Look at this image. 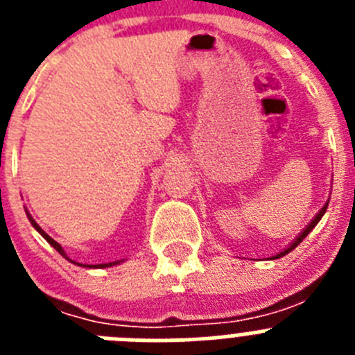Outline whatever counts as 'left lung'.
Listing matches in <instances>:
<instances>
[{
  "mask_svg": "<svg viewBox=\"0 0 355 355\" xmlns=\"http://www.w3.org/2000/svg\"><path fill=\"white\" fill-rule=\"evenodd\" d=\"M327 206H329V202H325V206H324V208L320 209V211H318V215H316V216H315V218H313V220H311V224L307 225V227H306V229H304L302 233H300V234H299V238H297V240H295V241H293V243H291V245H290V247H288V249H284V250H283V252H279V254H275V256H272V259L283 258V256H286V254H288V252H291V250H293V249H295V247L299 245L300 241H302V240H304V238H306V236H307V234L311 233V231H313V227H315V225H316V224H318V222H320V218H322V216H324V213H325V209H327Z\"/></svg>",
  "mask_w": 355,
  "mask_h": 355,
  "instance_id": "left-lung-1",
  "label": "left lung"
}]
</instances>
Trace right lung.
Listing matches in <instances>:
<instances>
[{
  "instance_id": "right-lung-1",
  "label": "right lung",
  "mask_w": 355,
  "mask_h": 355,
  "mask_svg": "<svg viewBox=\"0 0 355 355\" xmlns=\"http://www.w3.org/2000/svg\"><path fill=\"white\" fill-rule=\"evenodd\" d=\"M28 218H30L31 225H33V227H35L37 231H39V233L42 234L44 238H46V241H48L49 245H51V247H55V249L58 250V252H60L62 256H64L65 259H69L67 256H65V252H64V249H62V245H60V243H58V241H55V240H53V238L49 236V234H46V233H44L42 229H40V225L37 224V222L33 220V218H31L30 215H28ZM69 261H72V259H69ZM72 263H74V265H80V266H89V268H106V266H114V265H119V263H121V261H114V263H103V265H81V263H76V261H72Z\"/></svg>"
}]
</instances>
